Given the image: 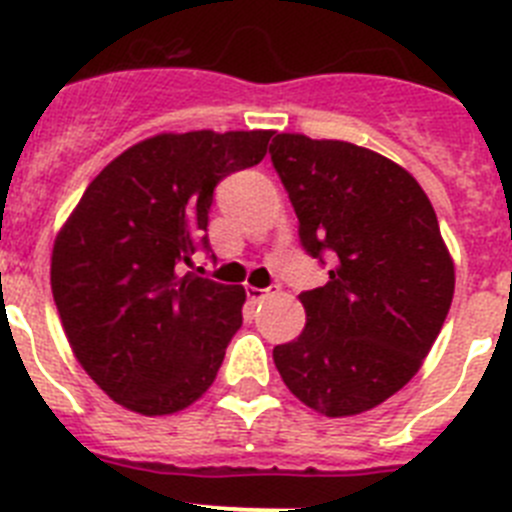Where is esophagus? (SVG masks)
<instances>
[{
	"label": "esophagus",
	"mask_w": 512,
	"mask_h": 512,
	"mask_svg": "<svg viewBox=\"0 0 512 512\" xmlns=\"http://www.w3.org/2000/svg\"><path fill=\"white\" fill-rule=\"evenodd\" d=\"M271 292H274V289H271V287H266V289H261V287H246V295H248V300H251V302L266 300V297H269Z\"/></svg>",
	"instance_id": "obj_1"
}]
</instances>
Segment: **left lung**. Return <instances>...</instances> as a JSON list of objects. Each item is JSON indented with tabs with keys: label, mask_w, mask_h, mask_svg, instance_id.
Masks as SVG:
<instances>
[{
	"label": "left lung",
	"mask_w": 512,
	"mask_h": 512,
	"mask_svg": "<svg viewBox=\"0 0 512 512\" xmlns=\"http://www.w3.org/2000/svg\"><path fill=\"white\" fill-rule=\"evenodd\" d=\"M269 153L302 248L330 259L328 282L300 295L305 330L274 364L307 408L359 415L420 369L454 300V261L431 200L390 158L300 133H279Z\"/></svg>",
	"instance_id": "left-lung-1"
}]
</instances>
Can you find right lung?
Returning <instances> with one entry per match:
<instances>
[{
  "label": "right lung",
  "instance_id": "add662e5",
  "mask_svg": "<svg viewBox=\"0 0 512 512\" xmlns=\"http://www.w3.org/2000/svg\"><path fill=\"white\" fill-rule=\"evenodd\" d=\"M271 130L161 133L104 166L53 246L51 289L84 372L122 408L171 415L215 382L246 289L197 277L225 176L266 156Z\"/></svg>",
  "mask_w": 512,
  "mask_h": 512
}]
</instances>
